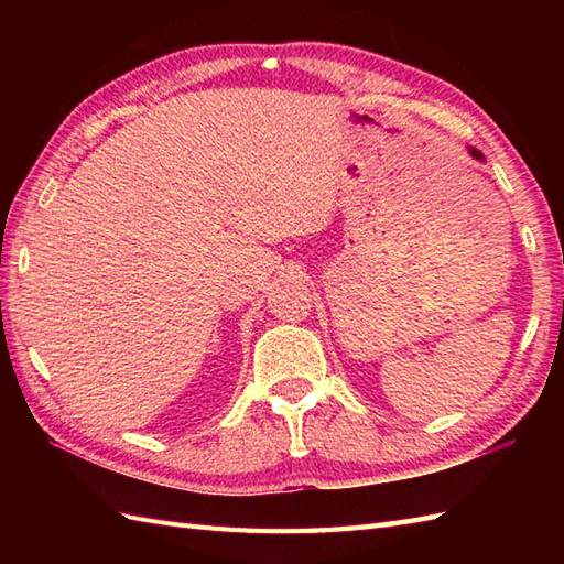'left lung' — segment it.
<instances>
[{
	"label": "left lung",
	"mask_w": 564,
	"mask_h": 564,
	"mask_svg": "<svg viewBox=\"0 0 564 564\" xmlns=\"http://www.w3.org/2000/svg\"><path fill=\"white\" fill-rule=\"evenodd\" d=\"M470 154H473V158H477V160H482V154L477 152V150H470Z\"/></svg>",
	"instance_id": "left-lung-1"
}]
</instances>
